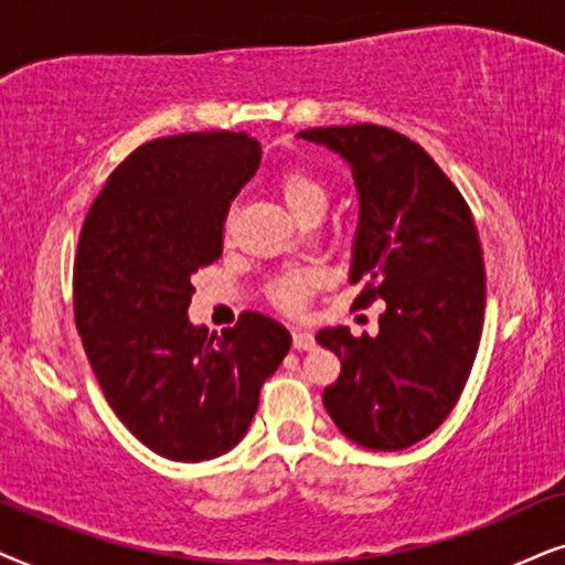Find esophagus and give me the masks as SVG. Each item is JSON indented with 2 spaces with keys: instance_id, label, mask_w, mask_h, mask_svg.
<instances>
[{
  "instance_id": "34e87169",
  "label": "esophagus",
  "mask_w": 565,
  "mask_h": 565,
  "mask_svg": "<svg viewBox=\"0 0 565 565\" xmlns=\"http://www.w3.org/2000/svg\"><path fill=\"white\" fill-rule=\"evenodd\" d=\"M291 343H295L297 351H310L315 345V335L312 330H305V328H297L295 333H291Z\"/></svg>"
}]
</instances>
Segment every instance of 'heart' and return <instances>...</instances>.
Listing matches in <instances>:
<instances>
[{
  "instance_id": "obj_1",
  "label": "heart",
  "mask_w": 565,
  "mask_h": 565,
  "mask_svg": "<svg viewBox=\"0 0 565 565\" xmlns=\"http://www.w3.org/2000/svg\"><path fill=\"white\" fill-rule=\"evenodd\" d=\"M278 193H281L284 206L289 209L291 216L302 214L312 206L326 209L328 201L326 185L305 168H291L284 172L281 180H278ZM307 289H310V278L307 276H284L281 281L274 284V299L287 310H295V307L302 305Z\"/></svg>"
}]
</instances>
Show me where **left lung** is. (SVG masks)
<instances>
[{"label":"left lung","mask_w":565,"mask_h":565,"mask_svg":"<svg viewBox=\"0 0 565 565\" xmlns=\"http://www.w3.org/2000/svg\"><path fill=\"white\" fill-rule=\"evenodd\" d=\"M297 137L349 164L359 195L349 278L364 281L356 305L385 299L377 335L318 333L341 359L322 403L353 445L408 449L449 416L476 361L486 310L476 222L452 180L403 134L359 124Z\"/></svg>","instance_id":"1"}]
</instances>
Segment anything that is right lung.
Segmentation results:
<instances>
[{
	"instance_id": "add662e5",
	"label": "right lung",
	"mask_w": 565,
	"mask_h": 565,
	"mask_svg": "<svg viewBox=\"0 0 565 565\" xmlns=\"http://www.w3.org/2000/svg\"><path fill=\"white\" fill-rule=\"evenodd\" d=\"M260 164L250 134L141 145L97 193L74 258V318L105 401L154 455L214 460L250 428L289 330L260 312L209 333L191 276L222 255L224 220Z\"/></svg>"
}]
</instances>
